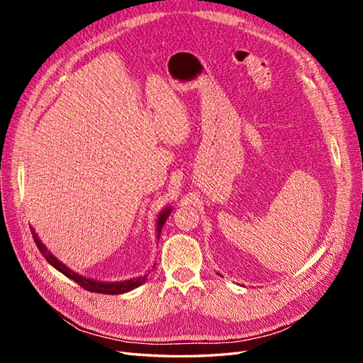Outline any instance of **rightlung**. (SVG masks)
Segmentation results:
<instances>
[{"instance_id":"obj_1","label":"right lung","mask_w":363,"mask_h":363,"mask_svg":"<svg viewBox=\"0 0 363 363\" xmlns=\"http://www.w3.org/2000/svg\"><path fill=\"white\" fill-rule=\"evenodd\" d=\"M172 212V207L171 206H167L163 208V211L157 215V221H156V233H157V239L160 238V232L162 228L164 225V223H167V219L169 216V213ZM31 233H33V239H35V242L39 248V251L42 252V256L47 259V262L50 263V265H52L54 268H56L57 271H60L63 276H67L68 279L74 280L75 283H79L80 286L86 291H91V292H98V294H111V295H118V294H125L128 291H133L136 288H139L140 284H144L147 281V277H148V272L142 274V276L139 277H135V279H130V280H123V281H98V280H94V279H87L84 276H80L79 272L72 271L71 268H68L65 263H62L56 256L52 255V252L43 245L42 240L39 239V236L35 233V228H31ZM156 265V263H155ZM155 268V267H152ZM152 271V269H151Z\"/></svg>"}]
</instances>
